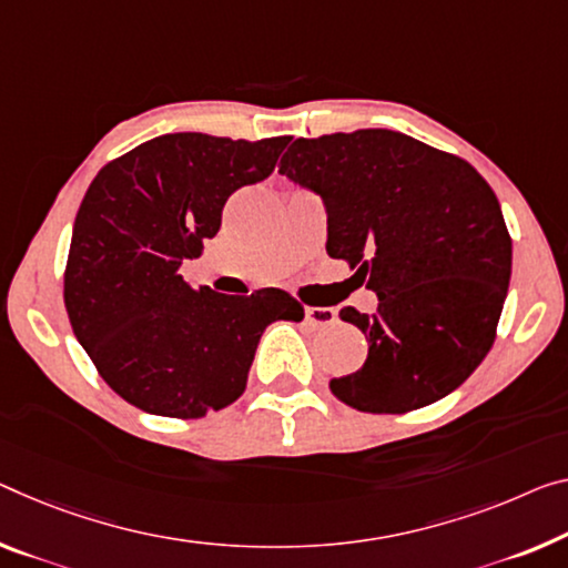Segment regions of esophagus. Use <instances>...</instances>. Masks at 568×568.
I'll return each instance as SVG.
<instances>
[{"label": "esophagus", "instance_id": "esophagus-1", "mask_svg": "<svg viewBox=\"0 0 568 568\" xmlns=\"http://www.w3.org/2000/svg\"><path fill=\"white\" fill-rule=\"evenodd\" d=\"M304 317H307L312 327H327V325H335L337 312L333 307H307L304 310Z\"/></svg>", "mask_w": 568, "mask_h": 568}]
</instances>
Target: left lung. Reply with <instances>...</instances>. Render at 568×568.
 I'll return each mask as SVG.
<instances>
[{"label": "left lung", "mask_w": 568, "mask_h": 568, "mask_svg": "<svg viewBox=\"0 0 568 568\" xmlns=\"http://www.w3.org/2000/svg\"><path fill=\"white\" fill-rule=\"evenodd\" d=\"M278 172L327 207V254L378 310H339L368 337L363 368L329 381L365 414H406L459 388L497 335L513 241L487 180L457 154L390 129L296 139Z\"/></svg>", "instance_id": "obj_1"}]
</instances>
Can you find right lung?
Returning <instances> with one entry per match:
<instances>
[{"label": "right lung", "mask_w": 568, "mask_h": 568, "mask_svg": "<svg viewBox=\"0 0 568 568\" xmlns=\"http://www.w3.org/2000/svg\"><path fill=\"white\" fill-rule=\"evenodd\" d=\"M292 136L180 132L103 164L78 207L63 276L68 320L116 394L146 414L203 418L246 390L274 320L304 317L282 290H193L180 276L221 229L235 190L274 172Z\"/></svg>", "instance_id": "obj_1"}]
</instances>
